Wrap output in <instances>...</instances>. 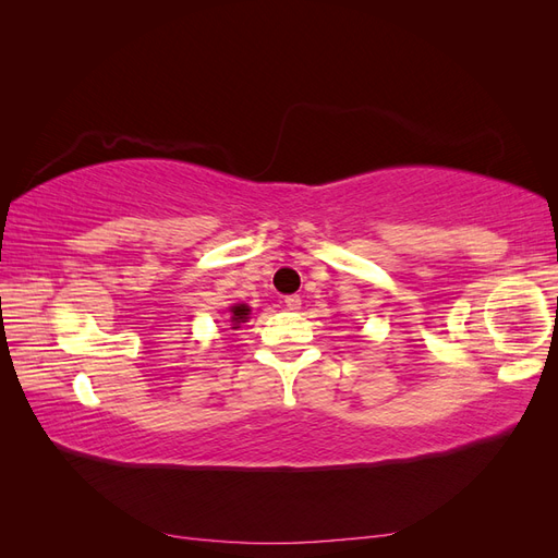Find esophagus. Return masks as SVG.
I'll return each instance as SVG.
<instances>
[{"instance_id": "esophagus-1", "label": "esophagus", "mask_w": 558, "mask_h": 558, "mask_svg": "<svg viewBox=\"0 0 558 558\" xmlns=\"http://www.w3.org/2000/svg\"><path fill=\"white\" fill-rule=\"evenodd\" d=\"M283 305H286V310L295 312V310H300L302 300H300V295H286V298H283Z\"/></svg>"}]
</instances>
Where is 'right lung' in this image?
<instances>
[{"label":"right lung","instance_id":"add662e5","mask_svg":"<svg viewBox=\"0 0 558 558\" xmlns=\"http://www.w3.org/2000/svg\"><path fill=\"white\" fill-rule=\"evenodd\" d=\"M230 312H232V316H230V318H232V326L240 328V324H244V320L248 318V312H251V310H248L246 305H234Z\"/></svg>","mask_w":558,"mask_h":558}]
</instances>
